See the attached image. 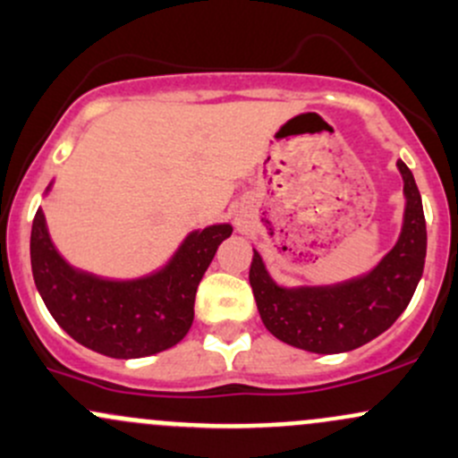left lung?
<instances>
[{"mask_svg": "<svg viewBox=\"0 0 458 458\" xmlns=\"http://www.w3.org/2000/svg\"><path fill=\"white\" fill-rule=\"evenodd\" d=\"M404 217L394 248L368 274L335 284L286 286L271 278L259 250L250 265L256 306L276 339L315 354H339L369 344L404 313L426 260V219L413 174L402 160Z\"/></svg>", "mask_w": 458, "mask_h": 458, "instance_id": "obj_1", "label": "left lung"}]
</instances>
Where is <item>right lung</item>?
<instances>
[{
  "label": "right lung",
  "instance_id": "1",
  "mask_svg": "<svg viewBox=\"0 0 458 458\" xmlns=\"http://www.w3.org/2000/svg\"><path fill=\"white\" fill-rule=\"evenodd\" d=\"M52 187L54 180L45 198ZM230 234V224L191 230L158 269L137 278H102L64 260L38 208L30 234L34 284L60 328L84 348L110 359L152 356L189 333L199 280Z\"/></svg>",
  "mask_w": 458,
  "mask_h": 458
}]
</instances>
